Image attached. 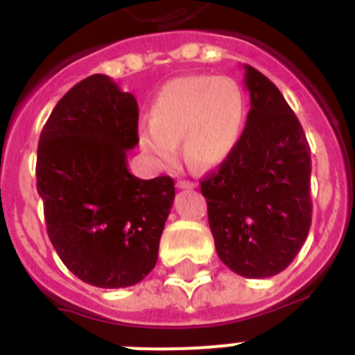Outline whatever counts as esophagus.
<instances>
[{"label":"esophagus","mask_w":355,"mask_h":355,"mask_svg":"<svg viewBox=\"0 0 355 355\" xmlns=\"http://www.w3.org/2000/svg\"><path fill=\"white\" fill-rule=\"evenodd\" d=\"M197 183H193V181H178V188H196Z\"/></svg>","instance_id":"34e87169"}]
</instances>
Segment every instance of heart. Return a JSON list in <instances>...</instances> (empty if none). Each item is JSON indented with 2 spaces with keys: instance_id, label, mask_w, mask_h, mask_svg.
<instances>
[{
  "instance_id": "heart-1",
  "label": "heart",
  "mask_w": 355,
  "mask_h": 355,
  "mask_svg": "<svg viewBox=\"0 0 355 355\" xmlns=\"http://www.w3.org/2000/svg\"><path fill=\"white\" fill-rule=\"evenodd\" d=\"M245 122V97L231 78L181 76L163 85L140 122L139 144L159 167L178 159L193 168H215L233 155Z\"/></svg>"
}]
</instances>
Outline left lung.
Here are the masks:
<instances>
[{
    "label": "left lung",
    "mask_w": 355,
    "mask_h": 355,
    "mask_svg": "<svg viewBox=\"0 0 355 355\" xmlns=\"http://www.w3.org/2000/svg\"><path fill=\"white\" fill-rule=\"evenodd\" d=\"M250 110L236 149L200 181L218 258L250 279L283 272L311 225V156L279 89L245 65Z\"/></svg>",
    "instance_id": "left-lung-1"
}]
</instances>
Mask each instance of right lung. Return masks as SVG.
<instances>
[{"instance_id": "right-lung-1", "label": "right lung", "mask_w": 355, "mask_h": 355, "mask_svg": "<svg viewBox=\"0 0 355 355\" xmlns=\"http://www.w3.org/2000/svg\"><path fill=\"white\" fill-rule=\"evenodd\" d=\"M139 105L105 74L74 85L49 115L37 149V192L53 247L83 283L126 288L156 265L174 202L168 175L128 171Z\"/></svg>"}]
</instances>
